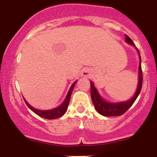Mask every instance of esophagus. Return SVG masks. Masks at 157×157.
I'll use <instances>...</instances> for the list:
<instances>
[{"instance_id": "esophagus-1", "label": "esophagus", "mask_w": 157, "mask_h": 157, "mask_svg": "<svg viewBox=\"0 0 157 157\" xmlns=\"http://www.w3.org/2000/svg\"><path fill=\"white\" fill-rule=\"evenodd\" d=\"M90 74L91 72L89 69H85V70H83V71L82 72V75L83 77H89V76L90 75Z\"/></svg>"}]
</instances>
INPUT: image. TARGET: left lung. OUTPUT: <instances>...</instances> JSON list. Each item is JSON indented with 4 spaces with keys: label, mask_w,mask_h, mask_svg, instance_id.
I'll return each instance as SVG.
<instances>
[{
    "label": "left lung",
    "mask_w": 157,
    "mask_h": 157,
    "mask_svg": "<svg viewBox=\"0 0 157 157\" xmlns=\"http://www.w3.org/2000/svg\"><path fill=\"white\" fill-rule=\"evenodd\" d=\"M126 41L130 45H134V43L133 41L130 38V37L126 35ZM139 53V51H138ZM140 55V53H139ZM141 56H140V65H139V82H138V89L136 90L135 94L130 101H124V102H120V103H109V102H106L104 101L102 98L100 97L98 94V91L94 86L93 82H90V93H91V98H92V101L94 103V107H95L96 110L99 112L100 114L105 116H121V115L124 114L129 109H130L131 105L134 103V101H136L137 98L139 95L140 92L141 90V87H142V71H141Z\"/></svg>",
    "instance_id": "left-lung-1"
}]
</instances>
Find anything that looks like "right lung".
<instances>
[{
	"label": "right lung",
	"mask_w": 157,
	"mask_h": 157,
	"mask_svg": "<svg viewBox=\"0 0 157 157\" xmlns=\"http://www.w3.org/2000/svg\"><path fill=\"white\" fill-rule=\"evenodd\" d=\"M76 83V82H75L73 83V85L71 86V87L69 90V92L67 95V98H65L64 101H63V103L60 106H59L56 109H52V110H47V111H41V110H37V109H34L33 107L30 106L28 103H27V101H25L26 104H27V106L30 108V109H31L33 112L37 114V116H41L42 118H45V119H48V120H54V119H57V118L61 117L63 114H64L65 112H66L67 109V107H68L69 102H70V98H71V95L72 90H73V88L75 86V84Z\"/></svg>",
	"instance_id": "1"
}]
</instances>
